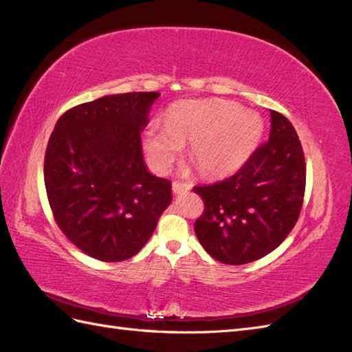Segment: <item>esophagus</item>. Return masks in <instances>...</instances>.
Returning <instances> with one entry per match:
<instances>
[{
	"instance_id": "1",
	"label": "esophagus",
	"mask_w": 352,
	"mask_h": 352,
	"mask_svg": "<svg viewBox=\"0 0 352 352\" xmlns=\"http://www.w3.org/2000/svg\"><path fill=\"white\" fill-rule=\"evenodd\" d=\"M172 186H173V192L175 194H184V192H188V190L190 189L189 184L180 182V180H175Z\"/></svg>"
}]
</instances>
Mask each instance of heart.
Instances as JSON below:
<instances>
[{
    "mask_svg": "<svg viewBox=\"0 0 352 352\" xmlns=\"http://www.w3.org/2000/svg\"><path fill=\"white\" fill-rule=\"evenodd\" d=\"M164 126L151 122L145 129L144 146L153 167L163 172L189 144V158L206 176L235 172L263 133L257 113L220 100L177 102L167 111Z\"/></svg>",
    "mask_w": 352,
    "mask_h": 352,
    "instance_id": "b5f03b06",
    "label": "heart"
}]
</instances>
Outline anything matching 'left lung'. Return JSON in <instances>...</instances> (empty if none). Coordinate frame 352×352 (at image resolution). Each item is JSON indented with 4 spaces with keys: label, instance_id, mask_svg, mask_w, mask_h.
Wrapping results in <instances>:
<instances>
[{
    "label": "left lung",
    "instance_id": "8db88e82",
    "mask_svg": "<svg viewBox=\"0 0 352 352\" xmlns=\"http://www.w3.org/2000/svg\"><path fill=\"white\" fill-rule=\"evenodd\" d=\"M305 158L292 123L270 110L269 141L232 176L194 186L204 201L195 235L212 258L247 264L276 250L300 217L305 192Z\"/></svg>",
    "mask_w": 352,
    "mask_h": 352
}]
</instances>
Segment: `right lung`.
<instances>
[{
  "instance_id": "add662e5",
  "label": "right lung",
  "mask_w": 352,
  "mask_h": 352,
  "mask_svg": "<svg viewBox=\"0 0 352 352\" xmlns=\"http://www.w3.org/2000/svg\"><path fill=\"white\" fill-rule=\"evenodd\" d=\"M158 92L107 95L56 123L44 180L54 220L69 241L101 261L142 250L172 201V182L148 172L141 131Z\"/></svg>"
}]
</instances>
